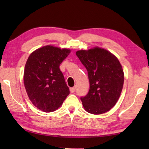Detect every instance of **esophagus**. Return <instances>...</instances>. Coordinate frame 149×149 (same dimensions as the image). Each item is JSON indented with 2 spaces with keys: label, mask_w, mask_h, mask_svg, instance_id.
Instances as JSON below:
<instances>
[{
  "label": "esophagus",
  "mask_w": 149,
  "mask_h": 149,
  "mask_svg": "<svg viewBox=\"0 0 149 149\" xmlns=\"http://www.w3.org/2000/svg\"><path fill=\"white\" fill-rule=\"evenodd\" d=\"M75 90V87H72L70 88V91L71 93H74Z\"/></svg>",
  "instance_id": "obj_1"
}]
</instances>
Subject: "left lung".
I'll use <instances>...</instances> for the list:
<instances>
[{
	"instance_id": "1",
	"label": "left lung",
	"mask_w": 149,
	"mask_h": 149,
	"mask_svg": "<svg viewBox=\"0 0 149 149\" xmlns=\"http://www.w3.org/2000/svg\"><path fill=\"white\" fill-rule=\"evenodd\" d=\"M76 55L86 67L90 90L81 97L84 109L93 115H100L115 106L122 93L124 74L116 57L106 49L95 47L79 50Z\"/></svg>"
}]
</instances>
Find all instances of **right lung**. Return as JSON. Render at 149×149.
I'll return each mask as SVG.
<instances>
[{"mask_svg":"<svg viewBox=\"0 0 149 149\" xmlns=\"http://www.w3.org/2000/svg\"><path fill=\"white\" fill-rule=\"evenodd\" d=\"M70 49L46 45L34 50L25 65L24 83L31 102L45 113L58 109L69 93L59 65Z\"/></svg>","mask_w":149,"mask_h":149,"instance_id":"add662e5","label":"right lung"}]
</instances>
